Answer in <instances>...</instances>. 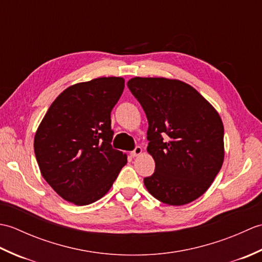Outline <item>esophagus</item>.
I'll return each mask as SVG.
<instances>
[{
  "label": "esophagus",
  "instance_id": "obj_1",
  "mask_svg": "<svg viewBox=\"0 0 262 262\" xmlns=\"http://www.w3.org/2000/svg\"><path fill=\"white\" fill-rule=\"evenodd\" d=\"M142 153H143V148L141 146H136L134 151L130 153V155L133 158H135V157H138V155H141Z\"/></svg>",
  "mask_w": 262,
  "mask_h": 262
}]
</instances>
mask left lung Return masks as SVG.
Masks as SVG:
<instances>
[{"label":"left lung","mask_w":262,"mask_h":262,"mask_svg":"<svg viewBox=\"0 0 262 262\" xmlns=\"http://www.w3.org/2000/svg\"><path fill=\"white\" fill-rule=\"evenodd\" d=\"M128 88L145 111L155 172L144 179L160 202L182 206L210 187L224 162V126L196 89L177 79L133 77Z\"/></svg>","instance_id":"8db88e82"}]
</instances>
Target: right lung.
<instances>
[{
  "instance_id": "right-lung-1",
  "label": "right lung",
  "mask_w": 262,
  "mask_h": 262,
  "mask_svg": "<svg viewBox=\"0 0 262 262\" xmlns=\"http://www.w3.org/2000/svg\"><path fill=\"white\" fill-rule=\"evenodd\" d=\"M124 88L120 76L71 85L37 128L33 148L40 173L72 204L84 206L102 198L127 163V154L110 144V114Z\"/></svg>"
}]
</instances>
